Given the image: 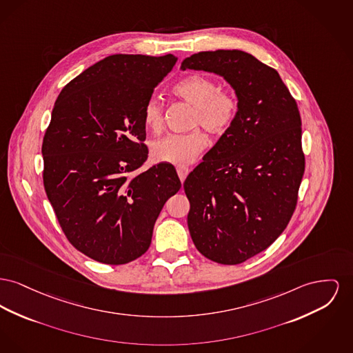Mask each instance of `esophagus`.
Here are the masks:
<instances>
[{
    "label": "esophagus",
    "mask_w": 353,
    "mask_h": 353,
    "mask_svg": "<svg viewBox=\"0 0 353 353\" xmlns=\"http://www.w3.org/2000/svg\"><path fill=\"white\" fill-rule=\"evenodd\" d=\"M176 169H177V174H179L181 183H184L185 179H187L188 173H189V168L185 165H177Z\"/></svg>",
    "instance_id": "34e87169"
}]
</instances>
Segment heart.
I'll use <instances>...</instances> for the list:
<instances>
[{
  "label": "heart",
  "mask_w": 353,
  "mask_h": 353,
  "mask_svg": "<svg viewBox=\"0 0 353 353\" xmlns=\"http://www.w3.org/2000/svg\"><path fill=\"white\" fill-rule=\"evenodd\" d=\"M173 94L193 106L190 126L201 125L213 136H223L233 126L239 114V99L228 89H220L217 81L203 74H189L174 83ZM143 120L146 129L157 133L163 129V105L149 99ZM208 145L201 129L183 134H168L152 143L150 153L156 161L185 164L193 161Z\"/></svg>",
  "instance_id": "1"
}]
</instances>
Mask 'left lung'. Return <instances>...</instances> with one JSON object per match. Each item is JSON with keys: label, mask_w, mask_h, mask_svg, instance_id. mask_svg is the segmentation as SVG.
<instances>
[{"label": "left lung", "mask_w": 353, "mask_h": 353, "mask_svg": "<svg viewBox=\"0 0 353 353\" xmlns=\"http://www.w3.org/2000/svg\"><path fill=\"white\" fill-rule=\"evenodd\" d=\"M181 69L223 76L239 99L234 124L188 174L184 190L197 250L241 264L284 232L297 205L305 170L300 112L277 70L243 50L200 52Z\"/></svg>", "instance_id": "1"}]
</instances>
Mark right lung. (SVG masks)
I'll use <instances>...</instances> for the list:
<instances>
[{
  "instance_id": "1",
  "label": "right lung",
  "mask_w": 353,
  "mask_h": 353,
  "mask_svg": "<svg viewBox=\"0 0 353 353\" xmlns=\"http://www.w3.org/2000/svg\"><path fill=\"white\" fill-rule=\"evenodd\" d=\"M173 54H113L63 86L42 140L46 196L69 243L109 265L145 253L181 183L174 166L129 176L148 159L143 112Z\"/></svg>"
}]
</instances>
